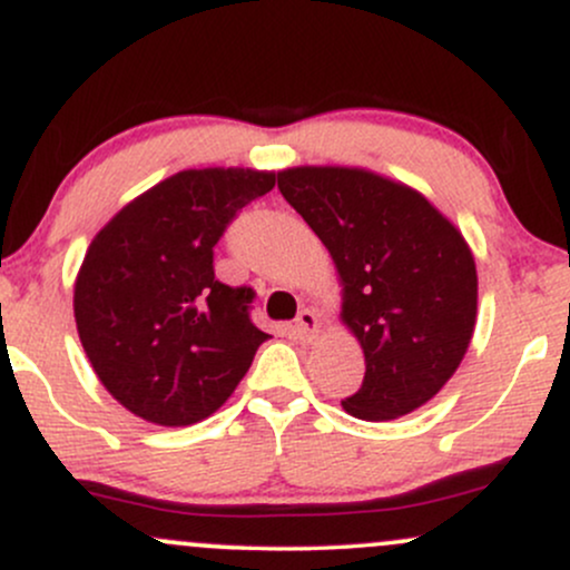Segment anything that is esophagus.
Wrapping results in <instances>:
<instances>
[{
	"mask_svg": "<svg viewBox=\"0 0 570 570\" xmlns=\"http://www.w3.org/2000/svg\"><path fill=\"white\" fill-rule=\"evenodd\" d=\"M292 332L299 343H313V340L318 337V332H322V324H318L316 311H307V307L305 311H299V316L294 318Z\"/></svg>",
	"mask_w": 570,
	"mask_h": 570,
	"instance_id": "34e87169",
	"label": "esophagus"
}]
</instances>
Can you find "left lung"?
Instances as JSON below:
<instances>
[{
  "label": "left lung",
  "mask_w": 570,
  "mask_h": 570,
  "mask_svg": "<svg viewBox=\"0 0 570 570\" xmlns=\"http://www.w3.org/2000/svg\"><path fill=\"white\" fill-rule=\"evenodd\" d=\"M278 189L330 252L340 318L364 351V383L343 410L394 421L434 399L476 324V265L461 230L417 189L367 168H286Z\"/></svg>",
  "instance_id": "obj_1"
}]
</instances>
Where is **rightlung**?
<instances>
[{
  "mask_svg": "<svg viewBox=\"0 0 570 570\" xmlns=\"http://www.w3.org/2000/svg\"><path fill=\"white\" fill-rule=\"evenodd\" d=\"M273 171L189 168L122 206L75 281L80 343L104 389L158 426H193L230 399L267 337L254 292L214 278V246Z\"/></svg>",
  "mask_w": 570,
  "mask_h": 570,
  "instance_id": "right-lung-1",
  "label": "right lung"
}]
</instances>
